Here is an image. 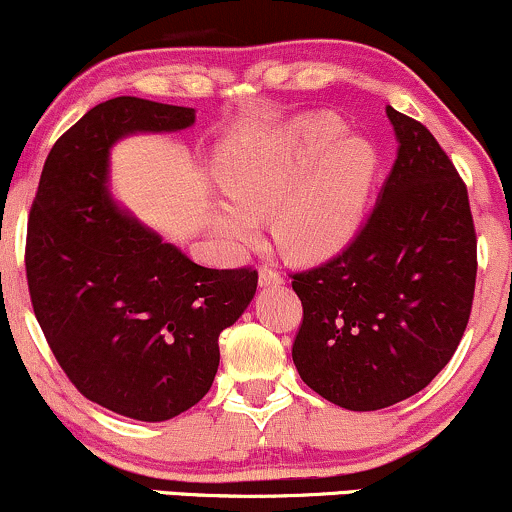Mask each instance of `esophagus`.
I'll return each mask as SVG.
<instances>
[{
  "instance_id": "esophagus-1",
  "label": "esophagus",
  "mask_w": 512,
  "mask_h": 512,
  "mask_svg": "<svg viewBox=\"0 0 512 512\" xmlns=\"http://www.w3.org/2000/svg\"><path fill=\"white\" fill-rule=\"evenodd\" d=\"M260 288H276V286H281L283 283V278H281V274H278L276 269H271V267H260Z\"/></svg>"
}]
</instances>
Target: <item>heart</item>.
I'll return each mask as SVG.
<instances>
[{
    "label": "heart",
    "mask_w": 512,
    "mask_h": 512,
    "mask_svg": "<svg viewBox=\"0 0 512 512\" xmlns=\"http://www.w3.org/2000/svg\"><path fill=\"white\" fill-rule=\"evenodd\" d=\"M338 118L297 115L257 139H234L215 155V177L229 200H215L210 229L231 252L260 238V219L290 260L338 255L366 222L375 170L373 146L342 134Z\"/></svg>",
    "instance_id": "heart-1"
}]
</instances>
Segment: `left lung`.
Here are the masks:
<instances>
[{
	"label": "left lung",
	"instance_id": "left-lung-1",
	"mask_svg": "<svg viewBox=\"0 0 512 512\" xmlns=\"http://www.w3.org/2000/svg\"><path fill=\"white\" fill-rule=\"evenodd\" d=\"M397 160L359 236L293 276L300 378L349 411L409 399L449 364L470 319L477 241L468 191L420 122L385 108Z\"/></svg>",
	"mask_w": 512,
	"mask_h": 512
}]
</instances>
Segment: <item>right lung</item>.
Instances as JSON below:
<instances>
[{
  "instance_id": "right-lung-1",
  "label": "right lung",
  "mask_w": 512,
  "mask_h": 512,
  "mask_svg": "<svg viewBox=\"0 0 512 512\" xmlns=\"http://www.w3.org/2000/svg\"><path fill=\"white\" fill-rule=\"evenodd\" d=\"M193 122V108L137 96L99 103L49 151L28 219L32 309L56 361L89 401L144 423L208 394L219 333L257 290V271L200 267L111 193L118 141Z\"/></svg>"
}]
</instances>
